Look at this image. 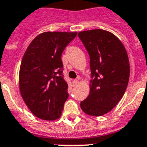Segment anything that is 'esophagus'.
<instances>
[{
  "label": "esophagus",
  "mask_w": 147,
  "mask_h": 147,
  "mask_svg": "<svg viewBox=\"0 0 147 147\" xmlns=\"http://www.w3.org/2000/svg\"><path fill=\"white\" fill-rule=\"evenodd\" d=\"M72 84H73L74 86L77 85L78 84V79H75L72 81Z\"/></svg>",
  "instance_id": "1"
}]
</instances>
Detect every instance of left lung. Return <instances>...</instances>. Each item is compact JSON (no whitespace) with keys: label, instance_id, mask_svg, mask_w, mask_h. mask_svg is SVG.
Here are the masks:
<instances>
[{"label":"left lung","instance_id":"1","mask_svg":"<svg viewBox=\"0 0 147 147\" xmlns=\"http://www.w3.org/2000/svg\"><path fill=\"white\" fill-rule=\"evenodd\" d=\"M90 56V94L81 102L86 114L101 116L120 101L130 76V64L123 44L115 34L102 29L78 33Z\"/></svg>","mask_w":147,"mask_h":147}]
</instances>
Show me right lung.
<instances>
[{
  "label": "right lung",
  "instance_id": "obj_1",
  "mask_svg": "<svg viewBox=\"0 0 147 147\" xmlns=\"http://www.w3.org/2000/svg\"><path fill=\"white\" fill-rule=\"evenodd\" d=\"M76 35L77 32H44L32 40L24 53L20 90L26 106L39 119L53 121L61 116L69 97L61 56Z\"/></svg>",
  "mask_w": 147,
  "mask_h": 147
}]
</instances>
